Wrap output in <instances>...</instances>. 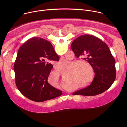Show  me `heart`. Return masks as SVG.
<instances>
[{
    "mask_svg": "<svg viewBox=\"0 0 127 127\" xmlns=\"http://www.w3.org/2000/svg\"><path fill=\"white\" fill-rule=\"evenodd\" d=\"M58 69L64 70L66 69H71L69 73L68 80L69 82L66 84V86H69L71 85L76 83L77 82L82 83L85 80L87 74L85 68L90 67V64L86 62H80L74 63L73 61H70L67 59H62L58 62L57 64ZM51 77L53 79L59 80L60 74L58 73H54L52 74ZM92 77L90 76L86 78L84 83H82L83 86H86L89 84L91 81Z\"/></svg>",
    "mask_w": 127,
    "mask_h": 127,
    "instance_id": "b5f03b06",
    "label": "heart"
}]
</instances>
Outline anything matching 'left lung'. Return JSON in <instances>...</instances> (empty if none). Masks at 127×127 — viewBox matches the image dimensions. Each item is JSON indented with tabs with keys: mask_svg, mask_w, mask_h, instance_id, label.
I'll return each instance as SVG.
<instances>
[{
	"mask_svg": "<svg viewBox=\"0 0 127 127\" xmlns=\"http://www.w3.org/2000/svg\"><path fill=\"white\" fill-rule=\"evenodd\" d=\"M71 48L76 57H83L90 64L95 73L90 85L72 95L94 96L109 88L116 79V71L115 60L107 45L94 35L84 34L74 40Z\"/></svg>",
	"mask_w": 127,
	"mask_h": 127,
	"instance_id": "obj_1",
	"label": "left lung"
}]
</instances>
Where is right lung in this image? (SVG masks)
Masks as SVG:
<instances>
[{"label":"right lung","mask_w":127,"mask_h":127,"mask_svg":"<svg viewBox=\"0 0 127 127\" xmlns=\"http://www.w3.org/2000/svg\"><path fill=\"white\" fill-rule=\"evenodd\" d=\"M53 61H59V57L51 43L44 39L32 38L20 48L13 67L16 85L22 95L36 102L62 95L48 82Z\"/></svg>","instance_id":"1"}]
</instances>
